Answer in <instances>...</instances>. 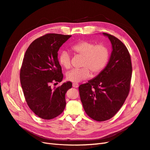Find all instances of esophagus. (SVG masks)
<instances>
[{
  "mask_svg": "<svg viewBox=\"0 0 150 150\" xmlns=\"http://www.w3.org/2000/svg\"><path fill=\"white\" fill-rule=\"evenodd\" d=\"M72 85H73V87H74V88H78L79 86V84L76 83H74Z\"/></svg>",
  "mask_w": 150,
  "mask_h": 150,
  "instance_id": "obj_1",
  "label": "esophagus"
}]
</instances>
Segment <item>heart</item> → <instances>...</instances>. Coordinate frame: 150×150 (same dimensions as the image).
<instances>
[{
    "label": "heart",
    "instance_id": "1",
    "mask_svg": "<svg viewBox=\"0 0 150 150\" xmlns=\"http://www.w3.org/2000/svg\"><path fill=\"white\" fill-rule=\"evenodd\" d=\"M75 54L83 57L82 68H75L67 72V79L73 82H80L91 76V71L97 74L104 69L109 58V51L102 45H96L91 41H81L71 46ZM58 62L60 65L68 69L71 67V58L67 51H62L59 54Z\"/></svg>",
    "mask_w": 150,
    "mask_h": 150
}]
</instances>
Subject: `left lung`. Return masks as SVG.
Listing matches in <instances>:
<instances>
[{"label":"left lung","mask_w":150,"mask_h":150,"mask_svg":"<svg viewBox=\"0 0 150 150\" xmlns=\"http://www.w3.org/2000/svg\"><path fill=\"white\" fill-rule=\"evenodd\" d=\"M102 35L112 45L108 63L95 78L79 87L85 112L97 121L108 120L121 109L129 94L132 76L131 57L126 46L112 35Z\"/></svg>","instance_id":"left-lung-1"}]
</instances>
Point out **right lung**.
<instances>
[{
	"label": "right lung",
	"instance_id": "1",
	"mask_svg": "<svg viewBox=\"0 0 150 150\" xmlns=\"http://www.w3.org/2000/svg\"><path fill=\"white\" fill-rule=\"evenodd\" d=\"M71 36L46 34L33 41L25 53L20 71L21 87L29 108L42 119L56 117L65 108V93L71 82L54 88L51 83L63 80L58 51Z\"/></svg>",
	"mask_w": 150,
	"mask_h": 150
}]
</instances>
